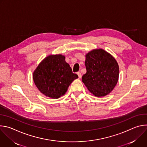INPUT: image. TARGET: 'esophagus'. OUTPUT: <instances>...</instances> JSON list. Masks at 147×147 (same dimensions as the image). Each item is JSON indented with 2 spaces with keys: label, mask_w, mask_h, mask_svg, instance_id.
I'll list each match as a JSON object with an SVG mask.
<instances>
[{
  "label": "esophagus",
  "mask_w": 147,
  "mask_h": 147,
  "mask_svg": "<svg viewBox=\"0 0 147 147\" xmlns=\"http://www.w3.org/2000/svg\"><path fill=\"white\" fill-rule=\"evenodd\" d=\"M77 74L78 77H79L80 78H81V73H80V72H77Z\"/></svg>",
  "instance_id": "obj_1"
}]
</instances>
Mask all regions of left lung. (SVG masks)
Masks as SVG:
<instances>
[{
	"instance_id": "1",
	"label": "left lung",
	"mask_w": 147,
	"mask_h": 147,
	"mask_svg": "<svg viewBox=\"0 0 147 147\" xmlns=\"http://www.w3.org/2000/svg\"><path fill=\"white\" fill-rule=\"evenodd\" d=\"M87 73L82 81L88 91L97 97L110 94L116 86L119 67L115 57L103 49H95L86 55Z\"/></svg>"
}]
</instances>
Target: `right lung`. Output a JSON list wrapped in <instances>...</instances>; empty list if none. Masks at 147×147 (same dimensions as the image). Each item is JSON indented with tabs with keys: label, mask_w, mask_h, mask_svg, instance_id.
<instances>
[{
	"label": "right lung",
	"mask_w": 147,
	"mask_h": 147,
	"mask_svg": "<svg viewBox=\"0 0 147 147\" xmlns=\"http://www.w3.org/2000/svg\"><path fill=\"white\" fill-rule=\"evenodd\" d=\"M61 54L44 58L33 72L32 78L38 90L46 96L57 99L64 95L71 83L78 78Z\"/></svg>",
	"instance_id": "add662e5"
}]
</instances>
